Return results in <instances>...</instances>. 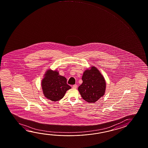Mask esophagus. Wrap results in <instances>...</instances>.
<instances>
[{
  "mask_svg": "<svg viewBox=\"0 0 148 148\" xmlns=\"http://www.w3.org/2000/svg\"><path fill=\"white\" fill-rule=\"evenodd\" d=\"M77 87V85H73V86H72V88H74V89H76Z\"/></svg>",
  "mask_w": 148,
  "mask_h": 148,
  "instance_id": "34e87169",
  "label": "esophagus"
}]
</instances>
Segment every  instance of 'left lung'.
I'll return each instance as SVG.
<instances>
[{
  "label": "left lung",
  "mask_w": 148,
  "mask_h": 148,
  "mask_svg": "<svg viewBox=\"0 0 148 148\" xmlns=\"http://www.w3.org/2000/svg\"><path fill=\"white\" fill-rule=\"evenodd\" d=\"M82 83L78 90L82 99L90 103H95L105 93L106 83L104 76L95 66L84 71Z\"/></svg>",
  "instance_id": "left-lung-1"
}]
</instances>
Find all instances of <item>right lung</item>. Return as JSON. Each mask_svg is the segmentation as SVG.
<instances>
[{
	"mask_svg": "<svg viewBox=\"0 0 148 148\" xmlns=\"http://www.w3.org/2000/svg\"><path fill=\"white\" fill-rule=\"evenodd\" d=\"M44 95L53 102L62 99L66 91L71 87L66 84L65 77L61 76L57 70L49 69L46 71L41 81Z\"/></svg>",
	"mask_w": 148,
	"mask_h": 148,
	"instance_id": "1",
	"label": "right lung"
}]
</instances>
